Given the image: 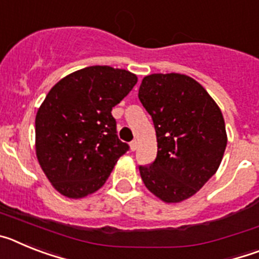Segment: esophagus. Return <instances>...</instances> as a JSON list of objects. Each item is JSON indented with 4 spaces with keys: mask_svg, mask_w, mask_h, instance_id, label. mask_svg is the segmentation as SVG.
<instances>
[{
    "mask_svg": "<svg viewBox=\"0 0 259 259\" xmlns=\"http://www.w3.org/2000/svg\"><path fill=\"white\" fill-rule=\"evenodd\" d=\"M130 148H131L132 152H134V150H136L137 149V141L136 140L131 141V143H130Z\"/></svg>",
    "mask_w": 259,
    "mask_h": 259,
    "instance_id": "34e87169",
    "label": "esophagus"
}]
</instances>
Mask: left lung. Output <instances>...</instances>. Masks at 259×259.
Segmentation results:
<instances>
[{"instance_id":"obj_1","label":"left lung","mask_w":259,"mask_h":259,"mask_svg":"<svg viewBox=\"0 0 259 259\" xmlns=\"http://www.w3.org/2000/svg\"><path fill=\"white\" fill-rule=\"evenodd\" d=\"M139 98L157 135V158L140 166L141 179L166 203L192 197L217 172L227 134L222 111L200 83L182 74H152Z\"/></svg>"}]
</instances>
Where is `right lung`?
<instances>
[{
	"label": "right lung",
	"mask_w": 259,
	"mask_h": 259,
	"mask_svg": "<svg viewBox=\"0 0 259 259\" xmlns=\"http://www.w3.org/2000/svg\"><path fill=\"white\" fill-rule=\"evenodd\" d=\"M137 76L91 66L61 79L36 114V155L56 191L83 198L101 188L130 146L118 139L111 115Z\"/></svg>",
	"instance_id": "1"
}]
</instances>
